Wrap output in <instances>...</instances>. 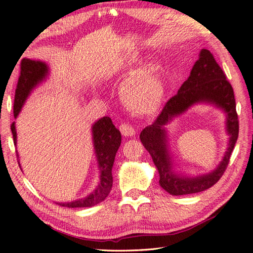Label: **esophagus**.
Here are the masks:
<instances>
[{
	"label": "esophagus",
	"instance_id": "34e87169",
	"mask_svg": "<svg viewBox=\"0 0 253 253\" xmlns=\"http://www.w3.org/2000/svg\"><path fill=\"white\" fill-rule=\"evenodd\" d=\"M119 129L121 134L124 135L125 137H132L136 134V131L135 128L128 124H122L120 126H119Z\"/></svg>",
	"mask_w": 253,
	"mask_h": 253
}]
</instances>
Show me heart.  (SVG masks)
<instances>
[{"label":"heart","instance_id":"obj_1","mask_svg":"<svg viewBox=\"0 0 253 253\" xmlns=\"http://www.w3.org/2000/svg\"><path fill=\"white\" fill-rule=\"evenodd\" d=\"M128 70L133 71V66L128 65ZM120 93L129 111L137 115H148L158 108L162 86L152 67H141L124 82Z\"/></svg>","mask_w":253,"mask_h":253}]
</instances>
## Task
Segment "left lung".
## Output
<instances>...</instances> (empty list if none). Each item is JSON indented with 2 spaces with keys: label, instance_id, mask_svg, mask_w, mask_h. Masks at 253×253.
<instances>
[{
  "label": "left lung",
  "instance_id": "left-lung-1",
  "mask_svg": "<svg viewBox=\"0 0 253 253\" xmlns=\"http://www.w3.org/2000/svg\"><path fill=\"white\" fill-rule=\"evenodd\" d=\"M196 104L215 106L225 114V128L229 136L227 150L215 169L201 175H188L175 169L165 128L172 119ZM239 137V120L231 84L208 49H202L198 60L182 83L177 94L166 103L154 124L144 127L140 140L147 149L159 173V185L171 195L198 193L219 180L229 164Z\"/></svg>",
  "mask_w": 253,
  "mask_h": 253
}]
</instances>
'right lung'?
I'll return each mask as SVG.
<instances>
[{
	"mask_svg": "<svg viewBox=\"0 0 253 253\" xmlns=\"http://www.w3.org/2000/svg\"><path fill=\"white\" fill-rule=\"evenodd\" d=\"M48 76L49 66L44 61L32 59L22 60L21 75L18 81L16 95H14V118L18 117V115L22 111V108L24 106L27 98L33 93V90L46 80ZM11 132L14 144H17L18 135L16 122H13L11 125ZM91 139H93L91 141H93L99 170V182L96 189L91 191L85 197L79 198V200L56 204L67 207V208H85V207H93L103 202L106 196L110 194L113 186L112 169L115 156H116V153L121 143V134L119 129H117L113 125L111 118L102 117L91 126ZM17 156L19 158L18 151ZM18 163L22 170L20 158L18 159Z\"/></svg>",
	"mask_w": 253,
	"mask_h": 253,
	"instance_id": "right-lung-1",
	"label": "right lung"
}]
</instances>
